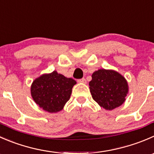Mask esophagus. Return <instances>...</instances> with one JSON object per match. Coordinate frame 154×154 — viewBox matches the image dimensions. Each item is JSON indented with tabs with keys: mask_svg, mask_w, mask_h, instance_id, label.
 Segmentation results:
<instances>
[{
	"mask_svg": "<svg viewBox=\"0 0 154 154\" xmlns=\"http://www.w3.org/2000/svg\"><path fill=\"white\" fill-rule=\"evenodd\" d=\"M78 82H79V83H84V84H85L87 82H86V79H85V78H82V79H79V80H78Z\"/></svg>",
	"mask_w": 154,
	"mask_h": 154,
	"instance_id": "esophagus-1",
	"label": "esophagus"
}]
</instances>
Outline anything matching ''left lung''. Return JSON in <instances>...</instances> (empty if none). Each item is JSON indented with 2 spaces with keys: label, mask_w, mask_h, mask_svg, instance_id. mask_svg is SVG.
Masks as SVG:
<instances>
[{
  "label": "left lung",
  "mask_w": 154,
  "mask_h": 154,
  "mask_svg": "<svg viewBox=\"0 0 154 154\" xmlns=\"http://www.w3.org/2000/svg\"><path fill=\"white\" fill-rule=\"evenodd\" d=\"M89 86L93 99L106 110L121 106L129 93L127 79L113 69H100L94 72Z\"/></svg>",
  "instance_id": "left-lung-1"
}]
</instances>
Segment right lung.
I'll return each mask as SVG.
<instances>
[{"label": "right lung", "instance_id": "obj_1", "mask_svg": "<svg viewBox=\"0 0 154 154\" xmlns=\"http://www.w3.org/2000/svg\"><path fill=\"white\" fill-rule=\"evenodd\" d=\"M75 84L74 79L54 70L34 79L30 86V94L39 108L50 113H57L69 100Z\"/></svg>", "mask_w": 154, "mask_h": 154}]
</instances>
